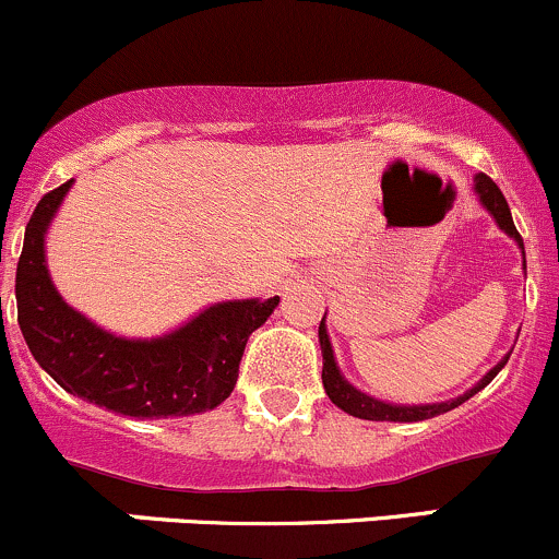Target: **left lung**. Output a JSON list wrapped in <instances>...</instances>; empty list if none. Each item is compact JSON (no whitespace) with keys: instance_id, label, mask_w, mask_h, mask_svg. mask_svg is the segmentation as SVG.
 Here are the masks:
<instances>
[{"instance_id":"left-lung-1","label":"left lung","mask_w":559,"mask_h":559,"mask_svg":"<svg viewBox=\"0 0 559 559\" xmlns=\"http://www.w3.org/2000/svg\"><path fill=\"white\" fill-rule=\"evenodd\" d=\"M474 193L479 195V204L490 212L492 221L498 223L500 231L516 241V247L522 250V269H527L525 266V241H522L514 221H511L509 201L503 199L500 188L495 186L490 177L481 175L479 171V175L474 177ZM318 336H320V349H322V388H325L328 399L342 408V412L353 414V417H358V419H373V423H419V419H430V417H436V414L452 412L454 406L465 404V401L474 399L479 390H485L487 384L498 377L500 368L509 364V355H511V353H506L503 358H500L498 364H495L490 371H487L485 377L474 384V388L465 390V393L457 395V399L441 401V404H388V401L373 399V395H368V393H364V390L355 388L353 382H347V377H344L342 368H338V364H336L331 338H328L325 314H322V320H320Z\"/></svg>"}]
</instances>
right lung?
<instances>
[{
    "mask_svg": "<svg viewBox=\"0 0 559 559\" xmlns=\"http://www.w3.org/2000/svg\"><path fill=\"white\" fill-rule=\"evenodd\" d=\"M72 182L43 195L15 272L19 325L34 360L67 393L126 417H191L221 406L237 384L247 338L277 309L280 296L210 304L153 338L96 325L61 298L45 255V237Z\"/></svg>",
    "mask_w": 559,
    "mask_h": 559,
    "instance_id": "right-lung-1",
    "label": "right lung"
}]
</instances>
